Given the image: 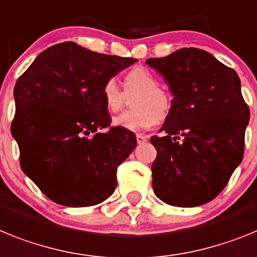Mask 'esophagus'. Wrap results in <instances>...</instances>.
I'll list each match as a JSON object with an SVG mask.
<instances>
[{"label": "esophagus", "instance_id": "34e87169", "mask_svg": "<svg viewBox=\"0 0 257 257\" xmlns=\"http://www.w3.org/2000/svg\"><path fill=\"white\" fill-rule=\"evenodd\" d=\"M136 138H137V142L138 144H145V142L147 141V137L144 135H137L136 136Z\"/></svg>", "mask_w": 257, "mask_h": 257}]
</instances>
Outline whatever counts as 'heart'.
<instances>
[{"label": "heart", "mask_w": 257, "mask_h": 257, "mask_svg": "<svg viewBox=\"0 0 257 257\" xmlns=\"http://www.w3.org/2000/svg\"><path fill=\"white\" fill-rule=\"evenodd\" d=\"M155 76L144 67H136L124 77V90L115 79H108L102 86V98L110 112H117L125 106L126 95L133 98V108L113 119V125L131 132H140L155 125L159 119H166L171 111L172 98L159 88Z\"/></svg>", "instance_id": "b5f03b06"}]
</instances>
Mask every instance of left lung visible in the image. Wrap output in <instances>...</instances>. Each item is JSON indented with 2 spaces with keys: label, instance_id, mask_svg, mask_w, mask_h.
Segmentation results:
<instances>
[{
  "label": "left lung",
  "instance_id": "left-lung-1",
  "mask_svg": "<svg viewBox=\"0 0 257 257\" xmlns=\"http://www.w3.org/2000/svg\"><path fill=\"white\" fill-rule=\"evenodd\" d=\"M169 84L172 107L163 136L151 137L155 195L175 207H198L215 199L240 164L249 108L233 68L196 48L150 58Z\"/></svg>",
  "mask_w": 257,
  "mask_h": 257
}]
</instances>
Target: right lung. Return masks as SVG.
<instances>
[{
	"label": "right lung",
	"instance_id": "right-lung-1",
	"mask_svg": "<svg viewBox=\"0 0 257 257\" xmlns=\"http://www.w3.org/2000/svg\"><path fill=\"white\" fill-rule=\"evenodd\" d=\"M136 62L68 41L42 51L18 79L11 135L23 172L53 202L89 207L115 191L117 167L137 140L110 128L102 86Z\"/></svg>",
	"mask_w": 257,
	"mask_h": 257
}]
</instances>
